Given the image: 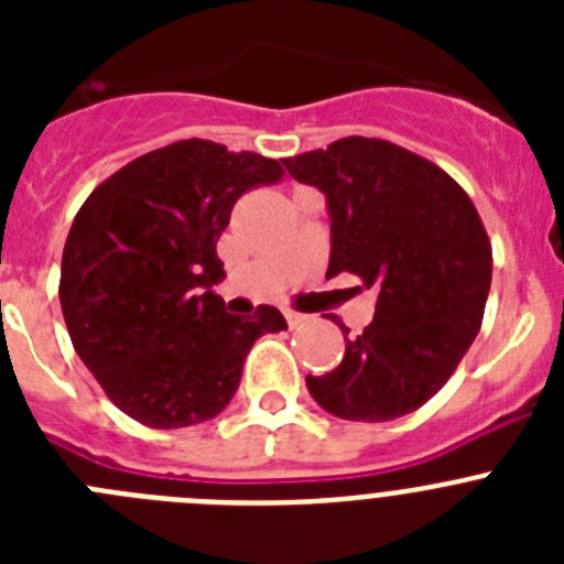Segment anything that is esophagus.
I'll use <instances>...</instances> for the list:
<instances>
[{
    "label": "esophagus",
    "mask_w": 564,
    "mask_h": 564,
    "mask_svg": "<svg viewBox=\"0 0 564 564\" xmlns=\"http://www.w3.org/2000/svg\"><path fill=\"white\" fill-rule=\"evenodd\" d=\"M285 318H288V327H291V330H296V327L305 325L307 316H302V313H285Z\"/></svg>",
    "instance_id": "obj_1"
}]
</instances>
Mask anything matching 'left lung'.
Here are the masks:
<instances>
[{"mask_svg":"<svg viewBox=\"0 0 564 564\" xmlns=\"http://www.w3.org/2000/svg\"><path fill=\"white\" fill-rule=\"evenodd\" d=\"M282 163L327 197V279L347 271L378 293L370 325L352 338L341 325V364L307 376V390L344 421L415 412L449 381L482 325L491 242L475 203L441 166L381 138L350 134Z\"/></svg>","mask_w":564,"mask_h":564,"instance_id":"obj_1","label":"left lung"}]
</instances>
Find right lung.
Instances as JSON below:
<instances>
[{
    "mask_svg": "<svg viewBox=\"0 0 564 564\" xmlns=\"http://www.w3.org/2000/svg\"><path fill=\"white\" fill-rule=\"evenodd\" d=\"M285 169L188 138L141 154L78 208L58 299L78 358L109 401L152 430L220 415L259 336L288 330L276 307L231 316L212 291L234 203Z\"/></svg>",
    "mask_w": 564,
    "mask_h": 564,
    "instance_id": "obj_1",
    "label": "right lung"
}]
</instances>
